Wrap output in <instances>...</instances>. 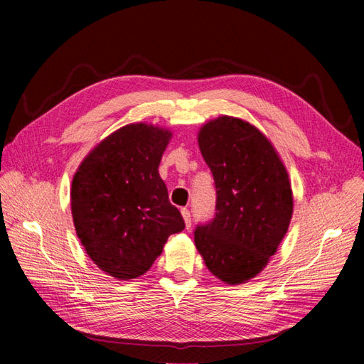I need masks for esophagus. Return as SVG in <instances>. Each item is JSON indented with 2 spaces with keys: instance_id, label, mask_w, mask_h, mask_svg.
<instances>
[{
  "instance_id": "obj_1",
  "label": "esophagus",
  "mask_w": 364,
  "mask_h": 364,
  "mask_svg": "<svg viewBox=\"0 0 364 364\" xmlns=\"http://www.w3.org/2000/svg\"><path fill=\"white\" fill-rule=\"evenodd\" d=\"M181 215L184 219V223H186V228H191V213L188 208H181Z\"/></svg>"
}]
</instances>
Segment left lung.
Instances as JSON below:
<instances>
[{"label": "left lung", "instance_id": "1", "mask_svg": "<svg viewBox=\"0 0 364 364\" xmlns=\"http://www.w3.org/2000/svg\"><path fill=\"white\" fill-rule=\"evenodd\" d=\"M197 141L218 203L213 222L197 227L196 247L214 277L241 284L267 266L288 231L294 210L288 170L272 142L242 119L206 122Z\"/></svg>", "mask_w": 364, "mask_h": 364}]
</instances>
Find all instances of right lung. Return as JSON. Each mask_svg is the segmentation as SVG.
<instances>
[{
    "instance_id": "right-lung-1",
    "label": "right lung",
    "mask_w": 364,
    "mask_h": 364,
    "mask_svg": "<svg viewBox=\"0 0 364 364\" xmlns=\"http://www.w3.org/2000/svg\"><path fill=\"white\" fill-rule=\"evenodd\" d=\"M170 139L167 128L129 123L97 144L75 172L76 235L89 258L117 280L144 275L167 237L184 230L158 170Z\"/></svg>"
}]
</instances>
